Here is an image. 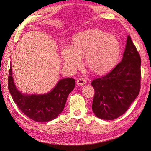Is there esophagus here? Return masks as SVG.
I'll list each match as a JSON object with an SVG mask.
<instances>
[{
    "instance_id": "obj_1",
    "label": "esophagus",
    "mask_w": 151,
    "mask_h": 151,
    "mask_svg": "<svg viewBox=\"0 0 151 151\" xmlns=\"http://www.w3.org/2000/svg\"><path fill=\"white\" fill-rule=\"evenodd\" d=\"M86 83V80L82 77H80L76 80V84L78 86H83Z\"/></svg>"
}]
</instances>
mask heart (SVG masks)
Masks as SVG:
<instances>
[{
    "label": "heart",
    "mask_w": 151,
    "mask_h": 151,
    "mask_svg": "<svg viewBox=\"0 0 151 151\" xmlns=\"http://www.w3.org/2000/svg\"><path fill=\"white\" fill-rule=\"evenodd\" d=\"M120 45L117 37L99 29H89L76 34L70 48L62 49V56L71 67L81 65V58L89 69L97 75L106 73L113 68L118 60Z\"/></svg>",
    "instance_id": "heart-1"
}]
</instances>
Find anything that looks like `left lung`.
Returning <instances> with one entry per match:
<instances>
[{
  "mask_svg": "<svg viewBox=\"0 0 151 151\" xmlns=\"http://www.w3.org/2000/svg\"><path fill=\"white\" fill-rule=\"evenodd\" d=\"M91 85L95 89L92 110L97 117L114 120L127 111L141 88V58L130 36L121 62Z\"/></svg>",
  "mask_w": 151,
  "mask_h": 151,
  "instance_id": "left-lung-1",
  "label": "left lung"
}]
</instances>
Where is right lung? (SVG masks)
Listing matches in <instances>:
<instances>
[{
  "mask_svg": "<svg viewBox=\"0 0 151 151\" xmlns=\"http://www.w3.org/2000/svg\"><path fill=\"white\" fill-rule=\"evenodd\" d=\"M75 87L72 78L60 80L52 91L43 95H24L16 88L10 67L8 76L9 93L22 113L34 121H52L62 113L69 94Z\"/></svg>",
  "mask_w": 151,
  "mask_h": 151,
  "instance_id": "add662e5",
  "label": "right lung"
}]
</instances>
